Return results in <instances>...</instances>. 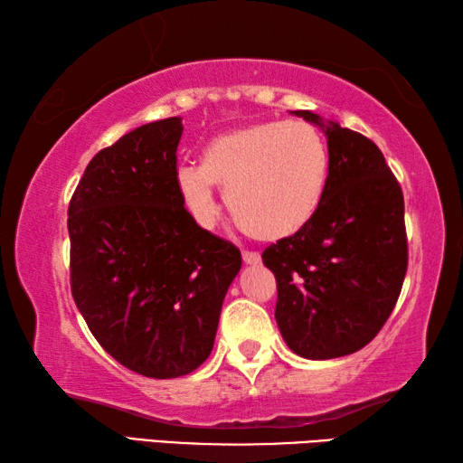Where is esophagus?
I'll use <instances>...</instances> for the list:
<instances>
[{
    "label": "esophagus",
    "mask_w": 463,
    "mask_h": 463,
    "mask_svg": "<svg viewBox=\"0 0 463 463\" xmlns=\"http://www.w3.org/2000/svg\"><path fill=\"white\" fill-rule=\"evenodd\" d=\"M242 261L247 265H257L261 261V255L255 253V250H242Z\"/></svg>",
    "instance_id": "esophagus-1"
}]
</instances>
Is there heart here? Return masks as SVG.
I'll return each instance as SVG.
<instances>
[{
    "mask_svg": "<svg viewBox=\"0 0 463 463\" xmlns=\"http://www.w3.org/2000/svg\"><path fill=\"white\" fill-rule=\"evenodd\" d=\"M326 182V145L304 120H268L224 132L203 148L202 165L175 169L177 192L195 222H216L218 185L242 229L261 241L302 231L318 213Z\"/></svg>",
    "mask_w": 463,
    "mask_h": 463,
    "instance_id": "obj_1",
    "label": "heart"
}]
</instances>
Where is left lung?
Masks as SVG:
<instances>
[{
  "label": "left lung",
  "mask_w": 463,
  "mask_h": 463,
  "mask_svg": "<svg viewBox=\"0 0 463 463\" xmlns=\"http://www.w3.org/2000/svg\"><path fill=\"white\" fill-rule=\"evenodd\" d=\"M326 137L323 203L302 231L263 250L278 281L276 320L289 349L333 359L365 347L394 310L409 265L404 198L370 138L292 112Z\"/></svg>",
  "instance_id": "left-lung-1"
}]
</instances>
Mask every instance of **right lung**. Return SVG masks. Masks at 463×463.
<instances>
[{
  "mask_svg": "<svg viewBox=\"0 0 463 463\" xmlns=\"http://www.w3.org/2000/svg\"><path fill=\"white\" fill-rule=\"evenodd\" d=\"M175 118L101 148L69 203L71 292L91 335L146 378L194 372L214 347L241 269L232 242L200 229L175 185Z\"/></svg>",
  "mask_w": 463,
  "mask_h": 463,
  "instance_id": "right-lung-1",
  "label": "right lung"
}]
</instances>
